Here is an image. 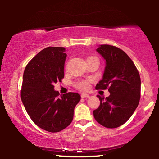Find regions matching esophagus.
Returning <instances> with one entry per match:
<instances>
[{"label":"esophagus","instance_id":"esophagus-1","mask_svg":"<svg viewBox=\"0 0 159 159\" xmlns=\"http://www.w3.org/2000/svg\"><path fill=\"white\" fill-rule=\"evenodd\" d=\"M90 95L89 94H87V93H82L81 94V98H89Z\"/></svg>","mask_w":159,"mask_h":159}]
</instances>
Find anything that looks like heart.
I'll return each instance as SVG.
<instances>
[{"label":"heart","mask_w":159,"mask_h":159,"mask_svg":"<svg viewBox=\"0 0 159 159\" xmlns=\"http://www.w3.org/2000/svg\"><path fill=\"white\" fill-rule=\"evenodd\" d=\"M75 87L80 90H87L89 88V81L87 80H79L75 83Z\"/></svg>","instance_id":"heart-1"}]
</instances>
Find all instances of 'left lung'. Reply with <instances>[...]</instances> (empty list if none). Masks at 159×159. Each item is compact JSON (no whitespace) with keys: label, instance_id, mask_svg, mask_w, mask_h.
I'll list each match as a JSON object with an SVG mask.
<instances>
[{"label":"left lung","instance_id":"8db88e82","mask_svg":"<svg viewBox=\"0 0 159 159\" xmlns=\"http://www.w3.org/2000/svg\"><path fill=\"white\" fill-rule=\"evenodd\" d=\"M105 61L102 80L95 89H108L110 95L93 111L95 120L107 128H116L129 119L140 100V75L132 59L119 48L101 44L96 49Z\"/></svg>","mask_w":159,"mask_h":159}]
</instances>
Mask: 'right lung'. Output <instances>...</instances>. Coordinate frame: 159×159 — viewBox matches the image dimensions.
I'll use <instances>...</instances> for the list:
<instances>
[{"mask_svg": "<svg viewBox=\"0 0 159 159\" xmlns=\"http://www.w3.org/2000/svg\"><path fill=\"white\" fill-rule=\"evenodd\" d=\"M64 47H49L39 52L25 67L21 100L34 124L49 132L67 127L80 100L76 93L59 97L54 84L64 77L66 54Z\"/></svg>", "mask_w": 159, "mask_h": 159, "instance_id": "right-lung-1", "label": "right lung"}]
</instances>
